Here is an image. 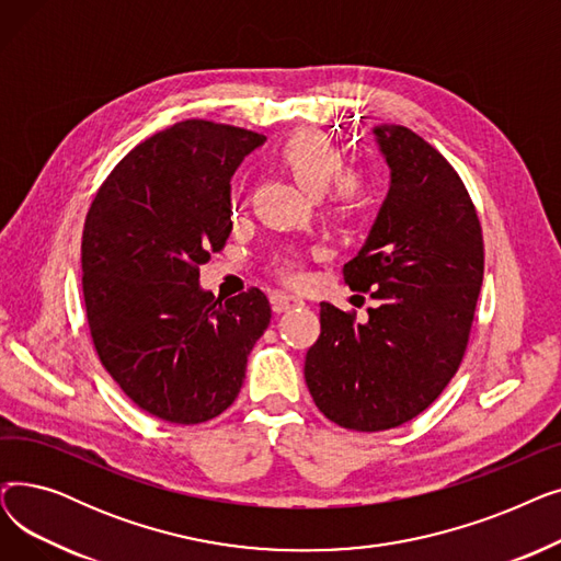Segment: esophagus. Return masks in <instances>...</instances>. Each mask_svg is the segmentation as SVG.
<instances>
[{
  "mask_svg": "<svg viewBox=\"0 0 561 561\" xmlns=\"http://www.w3.org/2000/svg\"><path fill=\"white\" fill-rule=\"evenodd\" d=\"M271 305H273V311L275 313H284L288 311L293 305H305L300 298H290V296H284V293H275V296L271 298Z\"/></svg>",
  "mask_w": 561,
  "mask_h": 561,
  "instance_id": "34e87169",
  "label": "esophagus"
}]
</instances>
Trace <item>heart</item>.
<instances>
[{
    "instance_id": "heart-1",
    "label": "heart",
    "mask_w": 561,
    "mask_h": 561,
    "mask_svg": "<svg viewBox=\"0 0 561 561\" xmlns=\"http://www.w3.org/2000/svg\"><path fill=\"white\" fill-rule=\"evenodd\" d=\"M277 163L296 180L307 193L322 195L332 184V206L341 216L359 209L364 199V180L355 172H345L343 147L328 134L318 129H296L288 134L275 152ZM243 186L236 188V204H243ZM275 275L286 284H300V256L298 252H282L275 259Z\"/></svg>"
}]
</instances>
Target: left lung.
<instances>
[{
    "instance_id": "8db88e82",
    "label": "left lung",
    "mask_w": 561,
    "mask_h": 561,
    "mask_svg": "<svg viewBox=\"0 0 561 561\" xmlns=\"http://www.w3.org/2000/svg\"><path fill=\"white\" fill-rule=\"evenodd\" d=\"M391 188L359 254L343 265L377 307L320 302L305 359L316 407L332 423L381 432L416 419L459 370L484 277L482 227L461 176L407 127L373 129Z\"/></svg>"
}]
</instances>
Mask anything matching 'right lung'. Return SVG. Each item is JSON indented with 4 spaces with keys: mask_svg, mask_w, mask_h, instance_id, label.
Instances as JSON below:
<instances>
[{
    "mask_svg": "<svg viewBox=\"0 0 561 561\" xmlns=\"http://www.w3.org/2000/svg\"><path fill=\"white\" fill-rule=\"evenodd\" d=\"M263 140L231 125L176 123L136 145L85 214L81 286L98 357L161 421L220 416L271 322L259 288L225 302L199 288V265L231 231V174Z\"/></svg>",
    "mask_w": 561,
    "mask_h": 561,
    "instance_id": "right-lung-1",
    "label": "right lung"
}]
</instances>
